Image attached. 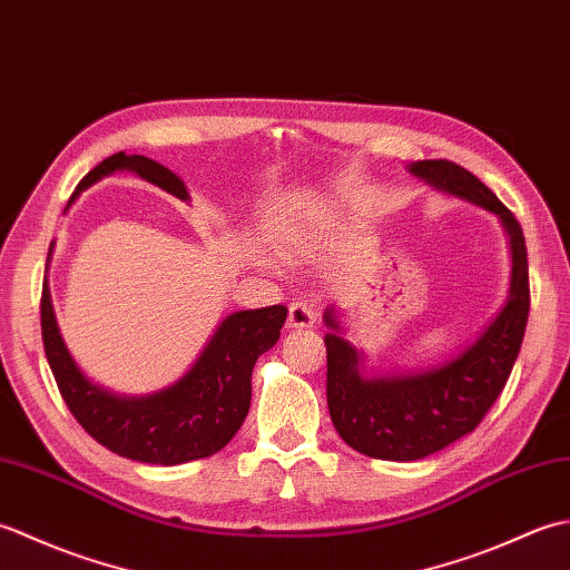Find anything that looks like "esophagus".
<instances>
[{"label":"esophagus","mask_w":570,"mask_h":570,"mask_svg":"<svg viewBox=\"0 0 570 570\" xmlns=\"http://www.w3.org/2000/svg\"><path fill=\"white\" fill-rule=\"evenodd\" d=\"M316 321V313L306 304V301H294L288 306V328H311Z\"/></svg>","instance_id":"34e87169"}]
</instances>
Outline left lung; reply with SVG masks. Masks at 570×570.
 <instances>
[{"label": "left lung", "mask_w": 570, "mask_h": 570, "mask_svg": "<svg viewBox=\"0 0 570 570\" xmlns=\"http://www.w3.org/2000/svg\"><path fill=\"white\" fill-rule=\"evenodd\" d=\"M409 171L451 196L500 215L512 245L510 298L490 328L441 367L394 377H362V355L343 341L341 325L325 311L328 411L341 439L380 460H419L475 431L502 394L529 318V264L522 225L514 213L463 166L445 159L414 161Z\"/></svg>", "instance_id": "8db88e82"}]
</instances>
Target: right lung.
<instances>
[{"label": "right lung", "mask_w": 570, "mask_h": 570, "mask_svg": "<svg viewBox=\"0 0 570 570\" xmlns=\"http://www.w3.org/2000/svg\"><path fill=\"white\" fill-rule=\"evenodd\" d=\"M119 168H129L180 200L188 198L184 180L166 166L125 151L95 166L72 198ZM284 321L286 306L237 311L220 323L186 377L156 394L117 396L100 390L76 367L58 333L46 282L41 292L46 360L70 414L112 453L151 465H180L210 458L229 443L249 411L254 362L278 341Z\"/></svg>", "instance_id": "1"}]
</instances>
